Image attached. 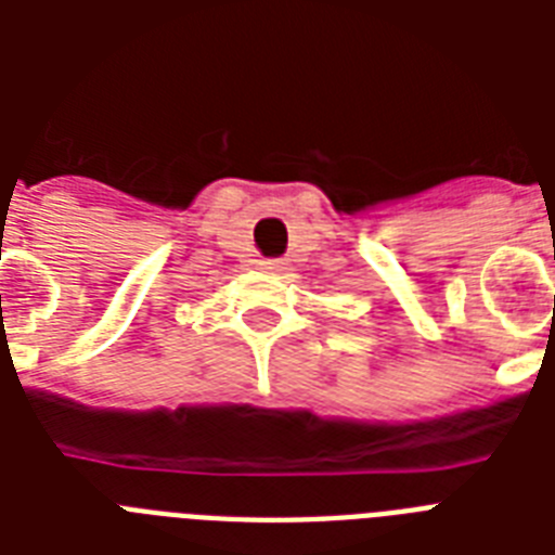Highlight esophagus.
Instances as JSON below:
<instances>
[{
  "label": "esophagus",
  "instance_id": "esophagus-1",
  "mask_svg": "<svg viewBox=\"0 0 555 555\" xmlns=\"http://www.w3.org/2000/svg\"><path fill=\"white\" fill-rule=\"evenodd\" d=\"M261 268H264V270H279V261H261Z\"/></svg>",
  "mask_w": 555,
  "mask_h": 555
}]
</instances>
